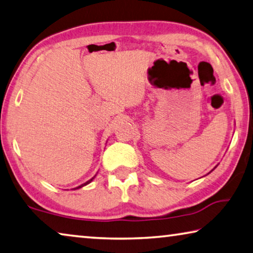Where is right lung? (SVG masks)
Wrapping results in <instances>:
<instances>
[{
  "instance_id": "obj_1",
  "label": "right lung",
  "mask_w": 253,
  "mask_h": 253,
  "mask_svg": "<svg viewBox=\"0 0 253 253\" xmlns=\"http://www.w3.org/2000/svg\"><path fill=\"white\" fill-rule=\"evenodd\" d=\"M92 179H93V178H92ZM92 179H91V180H89V181H87V182H85V183H84V184H82V186H80V187H78V188H81V187H83V186H85V184H87V183H90V182L92 181Z\"/></svg>"
}]
</instances>
